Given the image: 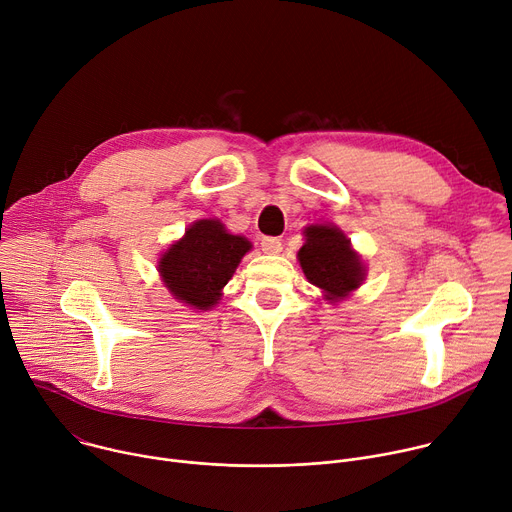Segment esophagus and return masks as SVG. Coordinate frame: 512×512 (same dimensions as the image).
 Returning <instances> with one entry per match:
<instances>
[{"label":"esophagus","instance_id":"esophagus-1","mask_svg":"<svg viewBox=\"0 0 512 512\" xmlns=\"http://www.w3.org/2000/svg\"><path fill=\"white\" fill-rule=\"evenodd\" d=\"M261 249L267 255H277L283 249V245H281V241L277 237H263L261 239Z\"/></svg>","mask_w":512,"mask_h":512}]
</instances>
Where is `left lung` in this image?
Masks as SVG:
<instances>
[{
	"mask_svg": "<svg viewBox=\"0 0 512 512\" xmlns=\"http://www.w3.org/2000/svg\"><path fill=\"white\" fill-rule=\"evenodd\" d=\"M304 237L298 261L308 281L324 291V300L338 302L360 287L367 267L338 227L310 225Z\"/></svg>",
	"mask_w": 512,
	"mask_h": 512,
	"instance_id": "left-lung-1",
	"label": "left lung"
}]
</instances>
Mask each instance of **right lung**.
<instances>
[{"label":"right lung","instance_id":"1","mask_svg":"<svg viewBox=\"0 0 512 512\" xmlns=\"http://www.w3.org/2000/svg\"><path fill=\"white\" fill-rule=\"evenodd\" d=\"M251 247L245 237L231 235L218 218H202L160 257L158 271L176 300L194 310H210Z\"/></svg>","mask_w":512,"mask_h":512}]
</instances>
